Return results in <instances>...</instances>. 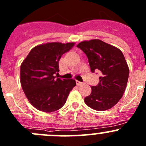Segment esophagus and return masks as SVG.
<instances>
[{"label":"esophagus","instance_id":"obj_1","mask_svg":"<svg viewBox=\"0 0 146 146\" xmlns=\"http://www.w3.org/2000/svg\"><path fill=\"white\" fill-rule=\"evenodd\" d=\"M76 84H77V85H82V82L78 81V80H76Z\"/></svg>","mask_w":146,"mask_h":146}]
</instances>
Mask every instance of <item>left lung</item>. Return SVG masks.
I'll list each match as a JSON object with an SVG mask.
<instances>
[{"label": "left lung", "mask_w": 146, "mask_h": 146, "mask_svg": "<svg viewBox=\"0 0 146 146\" xmlns=\"http://www.w3.org/2000/svg\"><path fill=\"white\" fill-rule=\"evenodd\" d=\"M77 47L86 54L91 71H100L97 86L85 98L88 107L98 111L111 109L120 100L127 85L129 68L120 49L100 39L83 41Z\"/></svg>", "instance_id": "obj_1"}]
</instances>
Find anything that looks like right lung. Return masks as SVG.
Listing matches in <instances>:
<instances>
[{"instance_id":"1","label":"right lung","mask_w":146,"mask_h":146,"mask_svg":"<svg viewBox=\"0 0 146 146\" xmlns=\"http://www.w3.org/2000/svg\"><path fill=\"white\" fill-rule=\"evenodd\" d=\"M74 45L73 42H50L36 46L22 63V88L30 104L38 110L52 112L61 109L76 85L73 79L61 80L54 76L59 72L61 56Z\"/></svg>"}]
</instances>
